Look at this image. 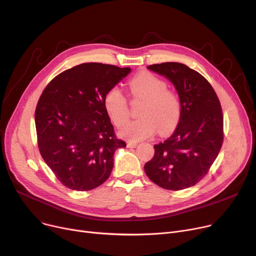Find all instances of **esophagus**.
Masks as SVG:
<instances>
[{
    "label": "esophagus",
    "instance_id": "1",
    "mask_svg": "<svg viewBox=\"0 0 256 256\" xmlns=\"http://www.w3.org/2000/svg\"><path fill=\"white\" fill-rule=\"evenodd\" d=\"M128 147H130V148H134V147H136L137 146V143L136 142H128Z\"/></svg>",
    "mask_w": 256,
    "mask_h": 256
}]
</instances>
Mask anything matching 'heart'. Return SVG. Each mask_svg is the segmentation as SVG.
I'll list each match as a JSON object with an SVG mask.
<instances>
[{
    "label": "heart",
    "instance_id": "obj_1",
    "mask_svg": "<svg viewBox=\"0 0 256 256\" xmlns=\"http://www.w3.org/2000/svg\"><path fill=\"white\" fill-rule=\"evenodd\" d=\"M134 100H142L139 115L141 118L130 121L120 130L121 136L128 140H142L152 136L158 128L162 135L176 128L182 113L178 93L167 88V82L154 74L142 72L128 83ZM104 110L116 126H124L128 119V106L124 94L117 87L108 90L104 98Z\"/></svg>",
    "mask_w": 256,
    "mask_h": 256
}]
</instances>
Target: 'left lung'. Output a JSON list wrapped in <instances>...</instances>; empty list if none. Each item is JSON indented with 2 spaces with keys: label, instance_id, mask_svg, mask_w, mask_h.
<instances>
[{
  "label": "left lung",
  "instance_id": "1",
  "mask_svg": "<svg viewBox=\"0 0 256 256\" xmlns=\"http://www.w3.org/2000/svg\"><path fill=\"white\" fill-rule=\"evenodd\" d=\"M148 70L176 86L182 113L172 136L154 146V156L144 170L164 189L184 190L206 176L220 152L224 139L221 104L208 80L184 64L165 62L150 65Z\"/></svg>",
  "mask_w": 256,
  "mask_h": 256
}]
</instances>
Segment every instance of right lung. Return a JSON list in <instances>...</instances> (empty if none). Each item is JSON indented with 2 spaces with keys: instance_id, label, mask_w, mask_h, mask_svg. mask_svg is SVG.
I'll return each instance as SVG.
<instances>
[{
  "instance_id": "obj_1",
  "label": "right lung",
  "mask_w": 256,
  "mask_h": 256,
  "mask_svg": "<svg viewBox=\"0 0 256 256\" xmlns=\"http://www.w3.org/2000/svg\"><path fill=\"white\" fill-rule=\"evenodd\" d=\"M130 72V67L83 63L54 78L35 110L37 144L59 182L89 191L109 178L113 156L126 147L116 137L104 98Z\"/></svg>"
}]
</instances>
